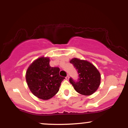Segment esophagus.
I'll use <instances>...</instances> for the list:
<instances>
[{"mask_svg": "<svg viewBox=\"0 0 128 128\" xmlns=\"http://www.w3.org/2000/svg\"><path fill=\"white\" fill-rule=\"evenodd\" d=\"M66 79H67V80H68V79H69V76H68V75H67V76H66Z\"/></svg>", "mask_w": 128, "mask_h": 128, "instance_id": "esophagus-1", "label": "esophagus"}]
</instances>
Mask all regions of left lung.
<instances>
[{
	"label": "left lung",
	"mask_w": 128,
	"mask_h": 128,
	"mask_svg": "<svg viewBox=\"0 0 128 128\" xmlns=\"http://www.w3.org/2000/svg\"><path fill=\"white\" fill-rule=\"evenodd\" d=\"M72 64L78 73V79L74 80L70 78L69 81L78 92L89 96L98 90L100 83V74L92 63L85 60L73 58Z\"/></svg>",
	"instance_id": "left-lung-1"
}]
</instances>
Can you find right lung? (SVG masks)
Listing matches in <instances>:
<instances>
[{"label":"right lung","mask_w":128,"mask_h":128,"mask_svg":"<svg viewBox=\"0 0 128 128\" xmlns=\"http://www.w3.org/2000/svg\"><path fill=\"white\" fill-rule=\"evenodd\" d=\"M49 62V58L41 57L34 61L26 72V82L30 92L42 100L55 96L65 79L60 76L59 67H50Z\"/></svg>","instance_id":"right-lung-1"}]
</instances>
